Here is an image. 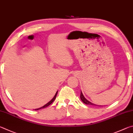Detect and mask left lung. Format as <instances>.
Segmentation results:
<instances>
[{
	"label": "left lung",
	"instance_id": "obj_1",
	"mask_svg": "<svg viewBox=\"0 0 133 133\" xmlns=\"http://www.w3.org/2000/svg\"><path fill=\"white\" fill-rule=\"evenodd\" d=\"M80 98L81 99V101H82L83 103H84L85 104H89V105H95V106H102L101 105H97V104H95L94 103H91V102H89V101H88V100L85 98V97H84V96H83V95L82 94V91L81 90V96H80Z\"/></svg>",
	"mask_w": 133,
	"mask_h": 133
}]
</instances>
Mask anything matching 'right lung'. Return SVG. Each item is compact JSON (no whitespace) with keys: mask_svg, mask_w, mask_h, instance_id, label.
I'll list each match as a JSON object with an SVG mask.
<instances>
[{"mask_svg":"<svg viewBox=\"0 0 133 133\" xmlns=\"http://www.w3.org/2000/svg\"><path fill=\"white\" fill-rule=\"evenodd\" d=\"M57 93H58V91L56 92V94H55V96H54V97L51 100V101L49 102H48L46 104H45V105L44 106H42V107H41V108H38V109H34L35 110H39V109H44V108H46V107L47 106H48L49 105H50V104L52 103V102L54 101V100L55 99V98H56V96H57Z\"/></svg>","mask_w":133,"mask_h":133,"instance_id":"1","label":"right lung"}]
</instances>
